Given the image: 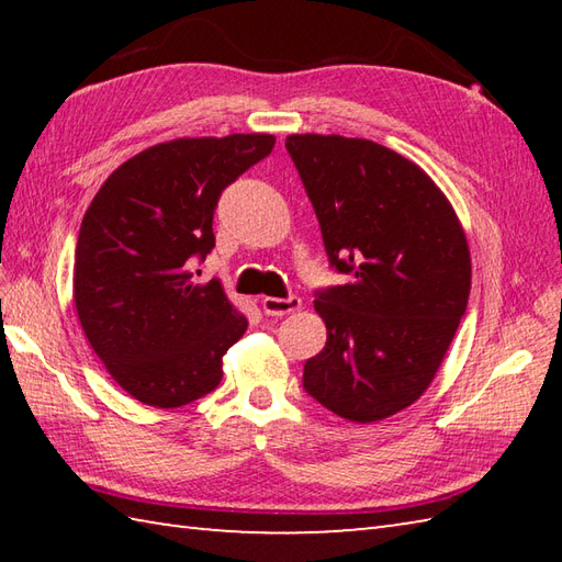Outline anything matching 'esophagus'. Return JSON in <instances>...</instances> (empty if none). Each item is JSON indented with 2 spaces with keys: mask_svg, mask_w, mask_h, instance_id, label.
<instances>
[{
  "mask_svg": "<svg viewBox=\"0 0 562 562\" xmlns=\"http://www.w3.org/2000/svg\"><path fill=\"white\" fill-rule=\"evenodd\" d=\"M260 306L268 316H288L292 312H300L302 300L300 296H288V300H280V296H266V300L260 302Z\"/></svg>",
  "mask_w": 562,
  "mask_h": 562,
  "instance_id": "1",
  "label": "esophagus"
}]
</instances>
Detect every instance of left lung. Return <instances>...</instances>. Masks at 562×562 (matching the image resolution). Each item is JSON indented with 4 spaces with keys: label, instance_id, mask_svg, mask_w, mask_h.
<instances>
[{
    "label": "left lung",
    "instance_id": "8db88e82",
    "mask_svg": "<svg viewBox=\"0 0 562 562\" xmlns=\"http://www.w3.org/2000/svg\"><path fill=\"white\" fill-rule=\"evenodd\" d=\"M330 268L316 292L326 348L304 391L352 423L408 408L432 384L465 314L471 254L457 212L420 166L372 139L290 135Z\"/></svg>",
    "mask_w": 562,
    "mask_h": 562
}]
</instances>
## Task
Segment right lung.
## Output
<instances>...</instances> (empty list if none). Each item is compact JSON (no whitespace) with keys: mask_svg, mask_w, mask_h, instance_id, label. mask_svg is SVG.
I'll list each match as a JSON object with an SVG mask.
<instances>
[{"mask_svg":"<svg viewBox=\"0 0 562 562\" xmlns=\"http://www.w3.org/2000/svg\"><path fill=\"white\" fill-rule=\"evenodd\" d=\"M272 147V135L164 142L117 166L91 200L75 304L93 352L133 398L178 408L220 386L222 355L248 321L217 278L198 282L193 262L214 248L222 190Z\"/></svg>","mask_w":562,"mask_h":562,"instance_id":"1","label":"right lung"}]
</instances>
